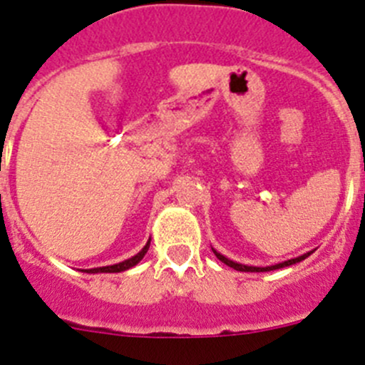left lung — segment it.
Wrapping results in <instances>:
<instances>
[{"instance_id":"left-lung-1","label":"left lung","mask_w":365,"mask_h":365,"mask_svg":"<svg viewBox=\"0 0 365 365\" xmlns=\"http://www.w3.org/2000/svg\"><path fill=\"white\" fill-rule=\"evenodd\" d=\"M213 254H215V256L219 257V259L222 261V263H226L227 267L235 268V270H238V272H270V270H277V268L289 267V264H295V263H298V261H302V259H305V257H307V256H311V252H307V254H304V256L295 257V259H288V261H284V263L272 264V267H247V264H240V263H235V261L227 259L226 256H222V254H219L217 251H213Z\"/></svg>"}]
</instances>
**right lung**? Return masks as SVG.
<instances>
[{"label": "right lung", "instance_id": "1", "mask_svg": "<svg viewBox=\"0 0 365 365\" xmlns=\"http://www.w3.org/2000/svg\"><path fill=\"white\" fill-rule=\"evenodd\" d=\"M148 247H150V242H148V244L145 245V247L141 249V252H138V254H135V256H132L130 259H125V261H121V263H118V264H111V267L91 268V270H86V272H90V274H97V272H104V274H114V272H123V270H128V268L135 267V264H138L139 261L143 259V256H145L146 251H148Z\"/></svg>", "mask_w": 365, "mask_h": 365}]
</instances>
